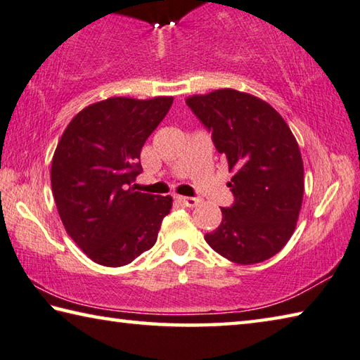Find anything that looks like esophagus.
Here are the masks:
<instances>
[{"instance_id": "esophagus-1", "label": "esophagus", "mask_w": 360, "mask_h": 360, "mask_svg": "<svg viewBox=\"0 0 360 360\" xmlns=\"http://www.w3.org/2000/svg\"><path fill=\"white\" fill-rule=\"evenodd\" d=\"M176 202L185 205V207H196L200 200L198 198H185V196H176Z\"/></svg>"}]
</instances>
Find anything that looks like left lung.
<instances>
[{
  "label": "left lung",
  "mask_w": 360,
  "mask_h": 360,
  "mask_svg": "<svg viewBox=\"0 0 360 360\" xmlns=\"http://www.w3.org/2000/svg\"><path fill=\"white\" fill-rule=\"evenodd\" d=\"M231 172L234 204L205 242L236 264H257L285 247L304 199V162L285 120L266 101L232 88L186 99Z\"/></svg>",
  "instance_id": "8db88e82"
}]
</instances>
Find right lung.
I'll list each match as a JSON object with an SVG mask.
<instances>
[{
	"label": "right lung",
	"mask_w": 360,
	"mask_h": 360,
	"mask_svg": "<svg viewBox=\"0 0 360 360\" xmlns=\"http://www.w3.org/2000/svg\"><path fill=\"white\" fill-rule=\"evenodd\" d=\"M172 96L109 98L75 115L56 145L50 180L69 237L91 261L122 267L153 247L172 198L139 193L141 150Z\"/></svg>",
	"instance_id": "right-lung-1"
}]
</instances>
